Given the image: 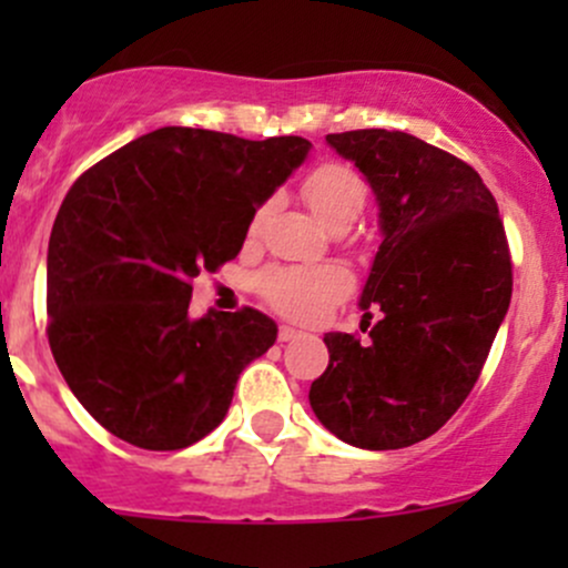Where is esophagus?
<instances>
[{
  "label": "esophagus",
  "mask_w": 568,
  "mask_h": 568,
  "mask_svg": "<svg viewBox=\"0 0 568 568\" xmlns=\"http://www.w3.org/2000/svg\"><path fill=\"white\" fill-rule=\"evenodd\" d=\"M300 335H302V329H296V326H288V324L280 326V343L296 341V337H300Z\"/></svg>",
  "instance_id": "1"
}]
</instances>
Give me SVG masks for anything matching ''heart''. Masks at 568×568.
Here are the masks:
<instances>
[{"mask_svg": "<svg viewBox=\"0 0 568 568\" xmlns=\"http://www.w3.org/2000/svg\"><path fill=\"white\" fill-rule=\"evenodd\" d=\"M302 194L311 203L326 225L357 216L365 203L363 178L352 168L337 162H324L313 168L302 181ZM268 205H257L252 225H261ZM261 294L277 307L280 313L300 321H316L348 294L352 277L343 266L335 263H311V266H277L266 272L257 283Z\"/></svg>", "mask_w": 568, "mask_h": 568, "instance_id": "heart-1", "label": "heart"}]
</instances>
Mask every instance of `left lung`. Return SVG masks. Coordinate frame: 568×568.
I'll return each mask as SVG.
<instances>
[{
	"instance_id": "left-lung-1",
	"label": "left lung",
	"mask_w": 568,
	"mask_h": 568,
	"mask_svg": "<svg viewBox=\"0 0 568 568\" xmlns=\"http://www.w3.org/2000/svg\"><path fill=\"white\" fill-rule=\"evenodd\" d=\"M326 145L365 175L382 244L359 294L371 341L326 332L329 365L311 385L326 432L365 450L432 437L478 382L511 302L497 203L462 159L406 134L359 129Z\"/></svg>"
}]
</instances>
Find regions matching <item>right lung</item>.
<instances>
[{"label": "right lung", "instance_id": "add662e5", "mask_svg": "<svg viewBox=\"0 0 568 568\" xmlns=\"http://www.w3.org/2000/svg\"><path fill=\"white\" fill-rule=\"evenodd\" d=\"M311 153L164 125L101 159L57 211L45 257L49 346L79 404L114 437L181 450L225 420L239 374L277 324L189 313L192 280L233 261L257 205Z\"/></svg>", "mask_w": 568, "mask_h": 568}]
</instances>
